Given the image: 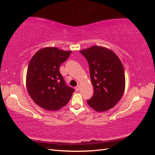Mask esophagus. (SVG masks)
<instances>
[{"label":"esophagus","instance_id":"esophagus-1","mask_svg":"<svg viewBox=\"0 0 155 155\" xmlns=\"http://www.w3.org/2000/svg\"><path fill=\"white\" fill-rule=\"evenodd\" d=\"M79 88H80V87H79V85H78L77 87H76V91H79Z\"/></svg>","mask_w":155,"mask_h":155}]
</instances>
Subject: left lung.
<instances>
[{
	"label": "left lung",
	"instance_id": "1",
	"mask_svg": "<svg viewBox=\"0 0 155 155\" xmlns=\"http://www.w3.org/2000/svg\"><path fill=\"white\" fill-rule=\"evenodd\" d=\"M89 64L94 94L87 104L97 112L114 107L125 90L124 67L116 54L102 46H93L80 51Z\"/></svg>",
	"mask_w": 155,
	"mask_h": 155
}]
</instances>
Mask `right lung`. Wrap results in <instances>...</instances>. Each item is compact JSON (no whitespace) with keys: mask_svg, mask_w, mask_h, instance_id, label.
<instances>
[{"mask_svg":"<svg viewBox=\"0 0 155 155\" xmlns=\"http://www.w3.org/2000/svg\"><path fill=\"white\" fill-rule=\"evenodd\" d=\"M72 51L46 47L31 58L26 74V87L30 97L43 109L55 111L66 105L74 90L65 83L60 65Z\"/></svg>","mask_w":155,"mask_h":155,"instance_id":"add662e5","label":"right lung"}]
</instances>
